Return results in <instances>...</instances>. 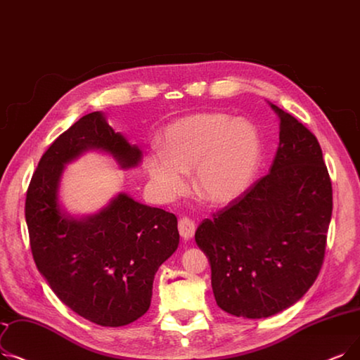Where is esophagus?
Segmentation results:
<instances>
[{
  "label": "esophagus",
  "mask_w": 360,
  "mask_h": 360,
  "mask_svg": "<svg viewBox=\"0 0 360 360\" xmlns=\"http://www.w3.org/2000/svg\"><path fill=\"white\" fill-rule=\"evenodd\" d=\"M178 229H179V236L184 240H190V238H193L194 232H195V224L188 217H181L178 222Z\"/></svg>",
  "instance_id": "esophagus-1"
}]
</instances>
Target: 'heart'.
<instances>
[{
	"label": "heart",
	"mask_w": 360,
	"mask_h": 360,
	"mask_svg": "<svg viewBox=\"0 0 360 360\" xmlns=\"http://www.w3.org/2000/svg\"><path fill=\"white\" fill-rule=\"evenodd\" d=\"M260 162V138L255 124L222 113H200L172 123L162 136V151L150 153L146 170L160 198L185 190L193 172L195 193L212 205H226L253 181Z\"/></svg>",
	"instance_id": "1"
}]
</instances>
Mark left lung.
Instances as JSON below:
<instances>
[{"instance_id":"obj_1","label":"left lung","mask_w":360,"mask_h":360,"mask_svg":"<svg viewBox=\"0 0 360 360\" xmlns=\"http://www.w3.org/2000/svg\"><path fill=\"white\" fill-rule=\"evenodd\" d=\"M271 107L279 117L271 172L195 231L217 306L250 319L279 314L314 285L333 214L331 179L316 136Z\"/></svg>"}]
</instances>
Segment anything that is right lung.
I'll use <instances>...</instances> for the list:
<instances>
[{
    "mask_svg": "<svg viewBox=\"0 0 360 360\" xmlns=\"http://www.w3.org/2000/svg\"><path fill=\"white\" fill-rule=\"evenodd\" d=\"M110 154L122 169L143 151L107 123L101 112L81 117L49 147L30 179L25 216L30 248L54 294L101 326H123L150 307L154 275L179 244L174 213L117 194L96 214L75 217L60 205L65 165L85 151Z\"/></svg>",
    "mask_w": 360,
    "mask_h": 360,
    "instance_id": "obj_1",
    "label": "right lung"
}]
</instances>
